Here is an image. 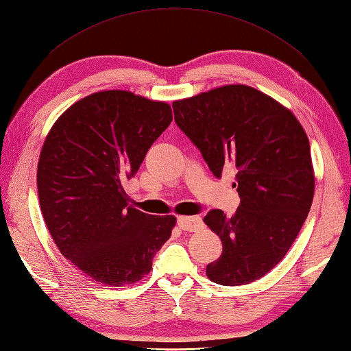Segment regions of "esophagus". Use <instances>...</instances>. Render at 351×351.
<instances>
[{
  "mask_svg": "<svg viewBox=\"0 0 351 351\" xmlns=\"http://www.w3.org/2000/svg\"><path fill=\"white\" fill-rule=\"evenodd\" d=\"M177 223L183 231H197L202 227V219L199 216H180Z\"/></svg>",
  "mask_w": 351,
  "mask_h": 351,
  "instance_id": "1",
  "label": "esophagus"
}]
</instances>
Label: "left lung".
<instances>
[{"label": "left lung", "mask_w": 351, "mask_h": 351, "mask_svg": "<svg viewBox=\"0 0 351 351\" xmlns=\"http://www.w3.org/2000/svg\"><path fill=\"white\" fill-rule=\"evenodd\" d=\"M174 120L201 152L213 176L236 173L240 206L231 217L213 208L204 222L222 240L207 264L208 279L245 285L281 261L309 213L314 171L298 119L247 85H225L173 104Z\"/></svg>", "instance_id": "obj_1"}]
</instances>
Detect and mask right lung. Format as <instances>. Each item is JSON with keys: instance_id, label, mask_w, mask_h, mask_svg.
Masks as SVG:
<instances>
[{"instance_id": "right-lung-1", "label": "right lung", "mask_w": 351, "mask_h": 351, "mask_svg": "<svg viewBox=\"0 0 351 351\" xmlns=\"http://www.w3.org/2000/svg\"><path fill=\"white\" fill-rule=\"evenodd\" d=\"M171 121L168 104L110 90L77 100L46 136L37 168L46 227L63 256L100 284L150 274L176 225L173 215L129 206L123 189Z\"/></svg>"}]
</instances>
